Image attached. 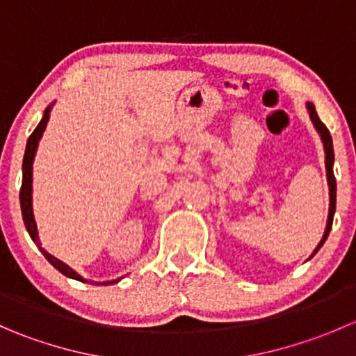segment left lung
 <instances>
[{
	"mask_svg": "<svg viewBox=\"0 0 356 356\" xmlns=\"http://www.w3.org/2000/svg\"><path fill=\"white\" fill-rule=\"evenodd\" d=\"M307 110H308V115H310L312 124H314V127L317 129V132H318V134H321L322 145H324L325 170H327V184H329V217H327V225H325V231H324V236H322L321 243H318L317 248H315V250H314V253H312V257H314V254L317 253L318 250H321L322 245H324L325 239H327V236H329V232H331V229H332V218H334V211H336V179H334V172H332L334 149H332V138H331V134H329V129L325 127V125L322 124L321 118H318L317 111H315L314 103H307ZM310 258H308V260H310Z\"/></svg>",
	"mask_w": 356,
	"mask_h": 356,
	"instance_id": "obj_1",
	"label": "left lung"
}]
</instances>
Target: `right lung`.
I'll list each match as a JSON object with an SVG mask.
<instances>
[{"mask_svg":"<svg viewBox=\"0 0 356 356\" xmlns=\"http://www.w3.org/2000/svg\"><path fill=\"white\" fill-rule=\"evenodd\" d=\"M51 106L53 105H49L48 108L44 110L41 122H39L38 127L34 129V132L31 134V138L27 139V146H25V155H24V163H22V188H20V207H22L24 224H25V227H27V232H29V236L32 238V241L38 245L39 250H41V253L46 257V260H48L49 264L56 268V270L62 272V274L67 275V277L75 279V281L88 282L84 277H82V275H79L74 268H70L67 264H63L62 260H58V258H55L53 254H49L48 251L41 246V241H39V236H38V225H35L34 211H32V163H34V156H35V152H38L39 141H41V138H42V132H44L46 125H48ZM118 281H120V279L99 282V284L108 286V284H113V282H118Z\"/></svg>","mask_w":356,"mask_h":356,"instance_id":"add662e5","label":"right lung"}]
</instances>
